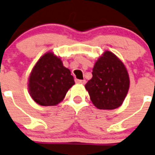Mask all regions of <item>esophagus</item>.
Instances as JSON below:
<instances>
[{
	"label": "esophagus",
	"mask_w": 155,
	"mask_h": 155,
	"mask_svg": "<svg viewBox=\"0 0 155 155\" xmlns=\"http://www.w3.org/2000/svg\"><path fill=\"white\" fill-rule=\"evenodd\" d=\"M75 82H76V83H78V84H86L85 80H75Z\"/></svg>",
	"instance_id": "obj_1"
}]
</instances>
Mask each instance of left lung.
Instances as JSON below:
<instances>
[{"mask_svg": "<svg viewBox=\"0 0 155 155\" xmlns=\"http://www.w3.org/2000/svg\"><path fill=\"white\" fill-rule=\"evenodd\" d=\"M91 80L85 85L92 103L99 110L120 106L129 89V76L123 62L110 51L94 64Z\"/></svg>", "mask_w": 155, "mask_h": 155, "instance_id": "obj_1", "label": "left lung"}]
</instances>
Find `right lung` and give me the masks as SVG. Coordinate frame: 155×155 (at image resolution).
<instances>
[{
    "label": "right lung",
    "mask_w": 155,
    "mask_h": 155,
    "mask_svg": "<svg viewBox=\"0 0 155 155\" xmlns=\"http://www.w3.org/2000/svg\"><path fill=\"white\" fill-rule=\"evenodd\" d=\"M74 84L71 71L63 65L61 58L48 52L40 58L31 71L28 89L36 103L44 106H56Z\"/></svg>",
    "instance_id": "obj_1"
}]
</instances>
